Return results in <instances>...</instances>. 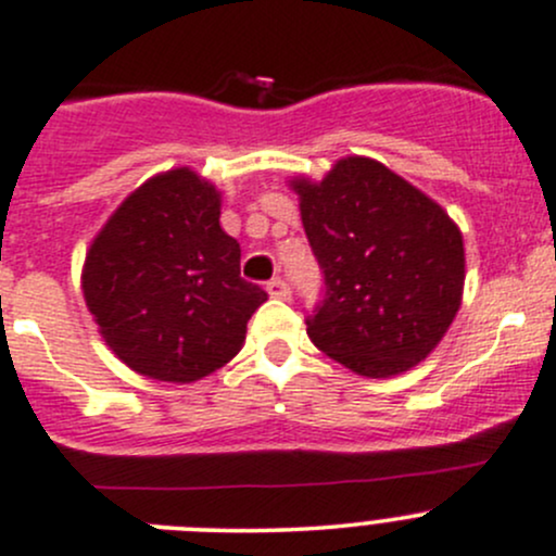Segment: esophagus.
<instances>
[{"instance_id":"esophagus-1","label":"esophagus","mask_w":556,"mask_h":556,"mask_svg":"<svg viewBox=\"0 0 556 556\" xmlns=\"http://www.w3.org/2000/svg\"><path fill=\"white\" fill-rule=\"evenodd\" d=\"M266 290L268 295L279 298V301H290V295H293V290H290V285L282 277H274L271 282H266Z\"/></svg>"}]
</instances>
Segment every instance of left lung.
<instances>
[{
	"label": "left lung",
	"mask_w": 556,
	"mask_h": 556,
	"mask_svg": "<svg viewBox=\"0 0 556 556\" xmlns=\"http://www.w3.org/2000/svg\"><path fill=\"white\" fill-rule=\"evenodd\" d=\"M325 277L306 317L314 346L349 370L389 378L416 367L464 295V237L434 200L381 162L346 156L319 184L293 180Z\"/></svg>",
	"instance_id": "obj_1"
}]
</instances>
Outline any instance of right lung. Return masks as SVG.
Listing matches in <instances>:
<instances>
[{
	"label": "right lung",
	"mask_w": 556,
	"mask_h": 556,
	"mask_svg": "<svg viewBox=\"0 0 556 556\" xmlns=\"http://www.w3.org/2000/svg\"><path fill=\"white\" fill-rule=\"evenodd\" d=\"M220 194L189 167L146 180L87 253L81 290L103 341L146 378L191 383L237 356L266 290L239 277Z\"/></svg>",
	"instance_id": "add662e5"
}]
</instances>
